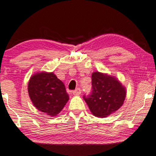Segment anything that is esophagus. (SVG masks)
<instances>
[{"instance_id": "34e87169", "label": "esophagus", "mask_w": 156, "mask_h": 156, "mask_svg": "<svg viewBox=\"0 0 156 156\" xmlns=\"http://www.w3.org/2000/svg\"><path fill=\"white\" fill-rule=\"evenodd\" d=\"M81 91H81V89L80 88H77L76 89H75L74 91H73V94L76 95V96L80 95L81 94Z\"/></svg>"}]
</instances>
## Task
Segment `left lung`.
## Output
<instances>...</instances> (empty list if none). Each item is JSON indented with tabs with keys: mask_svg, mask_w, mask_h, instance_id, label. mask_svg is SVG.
<instances>
[{
	"mask_svg": "<svg viewBox=\"0 0 156 156\" xmlns=\"http://www.w3.org/2000/svg\"><path fill=\"white\" fill-rule=\"evenodd\" d=\"M91 94L87 97L84 96V99L94 116L105 118L123 105L126 90L115 76L94 72L91 74Z\"/></svg>",
	"mask_w": 156,
	"mask_h": 156,
	"instance_id": "8db88e82",
	"label": "left lung"
}]
</instances>
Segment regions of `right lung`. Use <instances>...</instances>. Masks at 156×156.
I'll use <instances>...</instances> for the list:
<instances>
[{
	"label": "right lung",
	"instance_id": "add662e5",
	"mask_svg": "<svg viewBox=\"0 0 156 156\" xmlns=\"http://www.w3.org/2000/svg\"><path fill=\"white\" fill-rule=\"evenodd\" d=\"M27 91L34 106L51 117L57 116L69 99L65 84L53 72H40L33 74Z\"/></svg>",
	"mask_w": 156,
	"mask_h": 156
}]
</instances>
